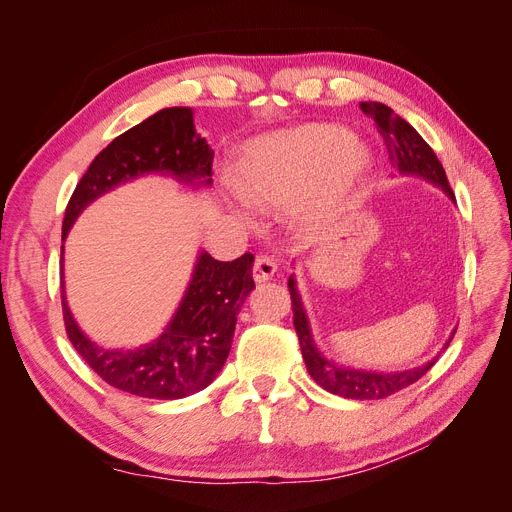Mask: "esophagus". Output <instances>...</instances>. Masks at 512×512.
<instances>
[{"label": "esophagus", "instance_id": "1", "mask_svg": "<svg viewBox=\"0 0 512 512\" xmlns=\"http://www.w3.org/2000/svg\"><path fill=\"white\" fill-rule=\"evenodd\" d=\"M277 271V262L271 256H258L254 260V267H252V277L256 282H267L275 275Z\"/></svg>", "mask_w": 512, "mask_h": 512}]
</instances>
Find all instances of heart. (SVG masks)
Wrapping results in <instances>:
<instances>
[{"instance_id":"obj_1","label":"heart","mask_w":512,"mask_h":512,"mask_svg":"<svg viewBox=\"0 0 512 512\" xmlns=\"http://www.w3.org/2000/svg\"><path fill=\"white\" fill-rule=\"evenodd\" d=\"M369 151L329 123H307L254 138L235 168L239 192L258 207H286L312 190L333 205L369 168Z\"/></svg>"}]
</instances>
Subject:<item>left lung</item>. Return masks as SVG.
Segmentation results:
<instances>
[{
    "mask_svg": "<svg viewBox=\"0 0 512 512\" xmlns=\"http://www.w3.org/2000/svg\"><path fill=\"white\" fill-rule=\"evenodd\" d=\"M361 111L376 121V128L384 138L386 151H389V160L401 170V173L423 177L433 185H438V188H442V192H446L451 198H455L436 153H433V149L423 141L421 134H418L406 119H401L393 113V108L380 102H361ZM288 290L294 314L292 322L294 331L299 335V346L305 367L309 371V376H312L324 391L342 395L346 399H384L399 393L401 389H406V386L414 384L416 380H421L438 361L436 356V359H431L427 365L406 371H363L331 363L324 359L314 344L305 309L297 292V284H294V277L288 280ZM448 344H451V339H448L446 346Z\"/></svg>",
    "mask_w": 512,
    "mask_h": 512,
    "instance_id": "obj_1",
    "label": "left lung"
}]
</instances>
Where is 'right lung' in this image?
<instances>
[{
  "label": "right lung",
  "instance_id": "1",
  "mask_svg": "<svg viewBox=\"0 0 512 512\" xmlns=\"http://www.w3.org/2000/svg\"><path fill=\"white\" fill-rule=\"evenodd\" d=\"M211 164L213 151L196 134L190 108H164L117 136L89 164L70 196L61 239L91 200L119 183L147 173H168L183 183L211 185ZM252 262L250 252L230 262L200 254L177 314L156 342L138 350L96 346L74 322L61 292L68 339L106 384L123 393L181 399L203 391L228 359L237 314L254 288Z\"/></svg>",
  "mask_w": 512,
  "mask_h": 512
}]
</instances>
